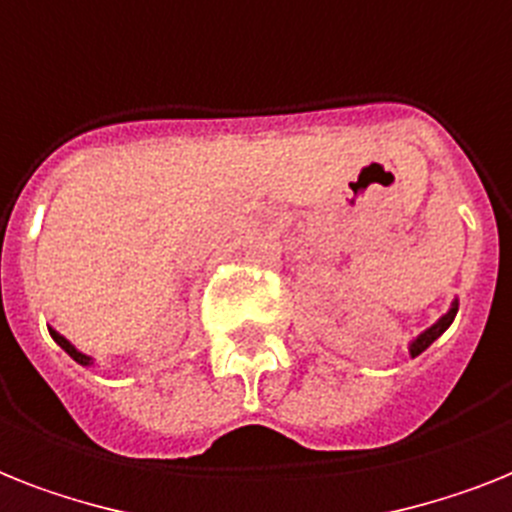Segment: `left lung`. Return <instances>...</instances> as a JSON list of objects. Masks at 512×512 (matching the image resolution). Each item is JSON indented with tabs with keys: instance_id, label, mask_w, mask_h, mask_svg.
I'll list each match as a JSON object with an SVG mask.
<instances>
[{
	"instance_id": "1",
	"label": "left lung",
	"mask_w": 512,
	"mask_h": 512,
	"mask_svg": "<svg viewBox=\"0 0 512 512\" xmlns=\"http://www.w3.org/2000/svg\"><path fill=\"white\" fill-rule=\"evenodd\" d=\"M455 315H458V299H455V302H452V307L450 310H447V313L442 315V318H439V321L434 323V326L431 328H426V331H423V334H418L413 339V342H410V355H421L423 350H429L431 344L436 342V339H439V336L444 334V331H447V328H450V323L455 321Z\"/></svg>"
}]
</instances>
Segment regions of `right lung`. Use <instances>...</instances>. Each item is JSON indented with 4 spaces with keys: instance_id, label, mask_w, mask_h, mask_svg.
Masks as SVG:
<instances>
[{
    "instance_id": "obj_1",
    "label": "right lung",
    "mask_w": 512,
    "mask_h": 512,
    "mask_svg": "<svg viewBox=\"0 0 512 512\" xmlns=\"http://www.w3.org/2000/svg\"><path fill=\"white\" fill-rule=\"evenodd\" d=\"M49 334H52V339H54V342L60 344L62 350L68 352V355L73 357V360H76L78 365H91V357H89V355H83V352H78L76 347H73V344H70L68 339H65V336H62V334H57V331H54V328H49Z\"/></svg>"
}]
</instances>
